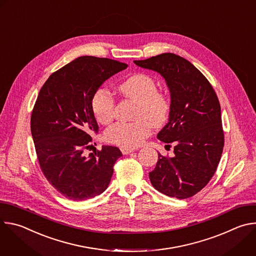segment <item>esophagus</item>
<instances>
[{
	"label": "esophagus",
	"instance_id": "obj_1",
	"mask_svg": "<svg viewBox=\"0 0 256 256\" xmlns=\"http://www.w3.org/2000/svg\"><path fill=\"white\" fill-rule=\"evenodd\" d=\"M120 150H122V154H124V155L130 154L132 152H134V149H132V148H124V147H122V148H120Z\"/></svg>",
	"mask_w": 256,
	"mask_h": 256
}]
</instances>
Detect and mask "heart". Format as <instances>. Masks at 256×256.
<instances>
[{
	"mask_svg": "<svg viewBox=\"0 0 256 256\" xmlns=\"http://www.w3.org/2000/svg\"><path fill=\"white\" fill-rule=\"evenodd\" d=\"M122 93L138 102L134 122H116L109 126L104 138L124 148H134L140 144L151 132L152 124H163L170 112L167 95L158 90L156 81L147 74H136L120 86ZM91 110L100 124H108L114 116V99L108 89L99 87L91 98Z\"/></svg>",
	"mask_w": 256,
	"mask_h": 256,
	"instance_id": "obj_1",
	"label": "heart"
}]
</instances>
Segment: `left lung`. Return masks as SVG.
Masks as SVG:
<instances>
[{"label": "left lung", "instance_id": "obj_1", "mask_svg": "<svg viewBox=\"0 0 256 256\" xmlns=\"http://www.w3.org/2000/svg\"><path fill=\"white\" fill-rule=\"evenodd\" d=\"M134 64L158 72L171 94L169 122L157 138L174 142V157L158 154L151 184L168 196L192 198L208 184L222 156L220 102L208 79L184 58L168 52Z\"/></svg>", "mask_w": 256, "mask_h": 256}]
</instances>
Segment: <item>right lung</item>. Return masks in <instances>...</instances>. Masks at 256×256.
Segmentation results:
<instances>
[{"instance_id": "1", "label": "right lung", "mask_w": 256, "mask_h": 256, "mask_svg": "<svg viewBox=\"0 0 256 256\" xmlns=\"http://www.w3.org/2000/svg\"><path fill=\"white\" fill-rule=\"evenodd\" d=\"M128 68L124 62L80 56L48 77L34 104L30 126L40 169L64 198L85 200L102 194L122 156L112 146L84 156L98 124L91 98L104 81Z\"/></svg>"}]
</instances>
